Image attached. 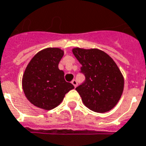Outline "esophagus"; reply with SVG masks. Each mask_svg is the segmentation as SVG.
<instances>
[{
	"instance_id": "1",
	"label": "esophagus",
	"mask_w": 146,
	"mask_h": 146,
	"mask_svg": "<svg viewBox=\"0 0 146 146\" xmlns=\"http://www.w3.org/2000/svg\"><path fill=\"white\" fill-rule=\"evenodd\" d=\"M72 84H73V86L76 88L77 86V81L76 80H72Z\"/></svg>"
}]
</instances>
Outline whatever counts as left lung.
Listing matches in <instances>:
<instances>
[{
    "instance_id": "obj_1",
    "label": "left lung",
    "mask_w": 146,
    "mask_h": 146,
    "mask_svg": "<svg viewBox=\"0 0 146 146\" xmlns=\"http://www.w3.org/2000/svg\"><path fill=\"white\" fill-rule=\"evenodd\" d=\"M73 53L82 65L80 73L85 76L83 83L76 88L84 104L99 113L111 110L124 87V79L116 63L98 49L74 48Z\"/></svg>"
}]
</instances>
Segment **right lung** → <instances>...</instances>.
<instances>
[{
    "label": "right lung",
    "mask_w": 146,
    "mask_h": 146,
    "mask_svg": "<svg viewBox=\"0 0 146 146\" xmlns=\"http://www.w3.org/2000/svg\"><path fill=\"white\" fill-rule=\"evenodd\" d=\"M64 52L46 48L33 57L23 76L22 85L27 100L38 108L51 110L59 105L65 95L74 88L66 82L64 72L58 69Z\"/></svg>",
    "instance_id": "add662e5"
}]
</instances>
